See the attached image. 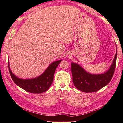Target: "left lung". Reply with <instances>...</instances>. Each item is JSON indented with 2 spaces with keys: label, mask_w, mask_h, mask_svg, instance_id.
Returning a JSON list of instances; mask_svg holds the SVG:
<instances>
[{
  "label": "left lung",
  "mask_w": 123,
  "mask_h": 123,
  "mask_svg": "<svg viewBox=\"0 0 123 123\" xmlns=\"http://www.w3.org/2000/svg\"><path fill=\"white\" fill-rule=\"evenodd\" d=\"M117 52L111 66L106 72L99 74L88 73L75 63H71L72 80L75 87L84 92H93L105 87L111 81L116 67Z\"/></svg>",
  "instance_id": "left-lung-1"
}]
</instances>
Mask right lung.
<instances>
[{
    "label": "right lung",
    "mask_w": 123,
    "mask_h": 123,
    "mask_svg": "<svg viewBox=\"0 0 123 123\" xmlns=\"http://www.w3.org/2000/svg\"><path fill=\"white\" fill-rule=\"evenodd\" d=\"M61 61L62 60H60L53 62L40 76L29 79H23L17 77L10 70L9 61L8 63L10 75L16 84L28 92L40 93L45 92L50 87L53 81L55 71Z\"/></svg>",
    "instance_id": "add662e5"
}]
</instances>
